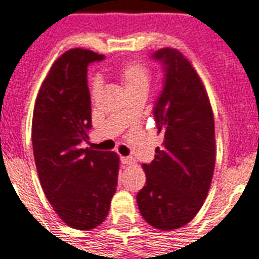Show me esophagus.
<instances>
[{"mask_svg": "<svg viewBox=\"0 0 259 259\" xmlns=\"http://www.w3.org/2000/svg\"><path fill=\"white\" fill-rule=\"evenodd\" d=\"M134 162H136V161H134V158H132V157H121V163H122V165H133Z\"/></svg>", "mask_w": 259, "mask_h": 259, "instance_id": "1", "label": "esophagus"}]
</instances>
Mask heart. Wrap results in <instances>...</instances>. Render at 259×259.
<instances>
[{
    "instance_id": "obj_1",
    "label": "heart",
    "mask_w": 259,
    "mask_h": 259,
    "mask_svg": "<svg viewBox=\"0 0 259 259\" xmlns=\"http://www.w3.org/2000/svg\"><path fill=\"white\" fill-rule=\"evenodd\" d=\"M117 78L123 86L126 93H133L140 90L148 92L149 83H150V73H149V69L141 62H127L117 71ZM98 89H100V83L97 81L93 82L92 97L98 93Z\"/></svg>"
}]
</instances>
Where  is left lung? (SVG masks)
<instances>
[{"instance_id": "1", "label": "left lung", "mask_w": 259, "mask_h": 259, "mask_svg": "<svg viewBox=\"0 0 259 259\" xmlns=\"http://www.w3.org/2000/svg\"><path fill=\"white\" fill-rule=\"evenodd\" d=\"M163 70L162 90L154 102V121L163 146L144 163L146 185L137 194L144 220L159 230L189 224L201 209L215 165L214 117L198 74L176 49L151 54Z\"/></svg>"}]
</instances>
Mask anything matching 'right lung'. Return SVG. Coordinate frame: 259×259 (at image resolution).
I'll return each instance as SVG.
<instances>
[{"label": "right lung", "instance_id": "add662e5", "mask_svg": "<svg viewBox=\"0 0 259 259\" xmlns=\"http://www.w3.org/2000/svg\"><path fill=\"white\" fill-rule=\"evenodd\" d=\"M105 56L71 49L42 83L33 113L31 141L39 182L65 224L90 230L108 217L118 182L115 153L81 149L92 129L88 66Z\"/></svg>", "mask_w": 259, "mask_h": 259}]
</instances>
